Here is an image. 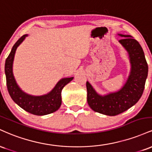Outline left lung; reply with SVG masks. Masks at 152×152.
<instances>
[{
  "instance_id": "8db88e82",
  "label": "left lung",
  "mask_w": 152,
  "mask_h": 152,
  "mask_svg": "<svg viewBox=\"0 0 152 152\" xmlns=\"http://www.w3.org/2000/svg\"><path fill=\"white\" fill-rule=\"evenodd\" d=\"M119 43L129 53L132 70L126 83L121 90L108 95H99L86 82L87 102L96 112L116 116L137 104L142 96L148 75V64L143 49L137 40L129 35H120Z\"/></svg>"
}]
</instances>
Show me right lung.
Masks as SVG:
<instances>
[{
    "label": "right lung",
    "instance_id": "add662e5",
    "mask_svg": "<svg viewBox=\"0 0 152 152\" xmlns=\"http://www.w3.org/2000/svg\"><path fill=\"white\" fill-rule=\"evenodd\" d=\"M27 35L21 36L14 46L5 64V73L6 77V85L10 97L23 109L31 114L43 116L51 114L57 111L61 105V91L67 83L71 81L74 77L62 78L58 82L50 93L41 96H34L24 93L20 89L13 74V61L17 47L25 39Z\"/></svg>",
    "mask_w": 152,
    "mask_h": 152
}]
</instances>
